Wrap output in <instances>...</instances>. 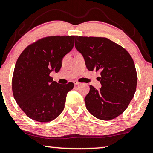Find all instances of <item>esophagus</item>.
<instances>
[{"instance_id": "34e87169", "label": "esophagus", "mask_w": 153, "mask_h": 153, "mask_svg": "<svg viewBox=\"0 0 153 153\" xmlns=\"http://www.w3.org/2000/svg\"><path fill=\"white\" fill-rule=\"evenodd\" d=\"M74 83L75 85H77L80 84V83H79V82H78L77 81H74Z\"/></svg>"}]
</instances>
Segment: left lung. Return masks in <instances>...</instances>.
<instances>
[{"mask_svg": "<svg viewBox=\"0 0 153 153\" xmlns=\"http://www.w3.org/2000/svg\"><path fill=\"white\" fill-rule=\"evenodd\" d=\"M75 46L84 57L89 71H100V90L90 85L85 97L91 114L110 120L128 106L137 89V74L132 57L123 47L105 37L76 36Z\"/></svg>", "mask_w": 153, "mask_h": 153, "instance_id": "8db88e82", "label": "left lung"}]
</instances>
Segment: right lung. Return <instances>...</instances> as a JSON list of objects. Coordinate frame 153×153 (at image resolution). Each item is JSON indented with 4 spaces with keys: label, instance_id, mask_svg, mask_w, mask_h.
Returning a JSON list of instances; mask_svg holds the SVG:
<instances>
[{
    "label": "right lung",
    "instance_id": "1",
    "mask_svg": "<svg viewBox=\"0 0 153 153\" xmlns=\"http://www.w3.org/2000/svg\"><path fill=\"white\" fill-rule=\"evenodd\" d=\"M74 39V35L41 38L19 55L13 75V94L19 107L33 120L50 122L64 109L74 83L59 84L49 74L60 70L63 57L73 49Z\"/></svg>",
    "mask_w": 153,
    "mask_h": 153
}]
</instances>
